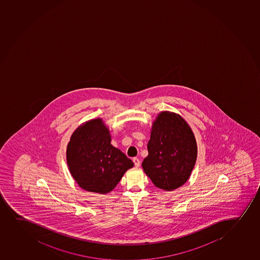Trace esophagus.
I'll list each match as a JSON object with an SVG mask.
<instances>
[{"label": "esophagus", "instance_id": "esophagus-1", "mask_svg": "<svg viewBox=\"0 0 260 260\" xmlns=\"http://www.w3.org/2000/svg\"><path fill=\"white\" fill-rule=\"evenodd\" d=\"M133 162H134L135 166L136 167H139L140 166V159L138 158H133Z\"/></svg>", "mask_w": 260, "mask_h": 260}]
</instances>
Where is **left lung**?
I'll use <instances>...</instances> for the list:
<instances>
[{"instance_id":"1","label":"left lung","mask_w":260,"mask_h":260,"mask_svg":"<svg viewBox=\"0 0 260 260\" xmlns=\"http://www.w3.org/2000/svg\"><path fill=\"white\" fill-rule=\"evenodd\" d=\"M143 168L156 187L175 190L187 181L198 148L186 122L173 112L159 113L153 123Z\"/></svg>"}]
</instances>
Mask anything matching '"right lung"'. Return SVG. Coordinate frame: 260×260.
<instances>
[{
    "label": "right lung",
    "instance_id": "add662e5",
    "mask_svg": "<svg viewBox=\"0 0 260 260\" xmlns=\"http://www.w3.org/2000/svg\"><path fill=\"white\" fill-rule=\"evenodd\" d=\"M67 162L77 184L91 192L113 190L134 163L111 144L109 131L101 119L88 121L73 133L68 144Z\"/></svg>",
    "mask_w": 260,
    "mask_h": 260
}]
</instances>
